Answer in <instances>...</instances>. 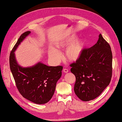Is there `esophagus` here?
Here are the masks:
<instances>
[{"label":"esophagus","instance_id":"obj_1","mask_svg":"<svg viewBox=\"0 0 122 122\" xmlns=\"http://www.w3.org/2000/svg\"><path fill=\"white\" fill-rule=\"evenodd\" d=\"M63 72H64V73H68L69 72V70H68V69L65 68V69H64V70H63Z\"/></svg>","mask_w":122,"mask_h":122}]
</instances>
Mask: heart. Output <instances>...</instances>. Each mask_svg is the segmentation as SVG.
Instances as JSON below:
<instances>
[{"label": "heart", "instance_id": "heart-1", "mask_svg": "<svg viewBox=\"0 0 122 122\" xmlns=\"http://www.w3.org/2000/svg\"><path fill=\"white\" fill-rule=\"evenodd\" d=\"M77 39V37L75 35H72L63 39L57 43L56 46L58 50L54 49L50 50L48 52L49 57L51 60L58 61H60L61 56L59 50H65L70 45L66 50L65 58L71 62H74L78 60L81 56L84 49L85 47V41L84 39H81L74 42Z\"/></svg>", "mask_w": 122, "mask_h": 122}]
</instances>
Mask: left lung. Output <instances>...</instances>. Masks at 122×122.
Returning a JSON list of instances; mask_svg holds the SVG:
<instances>
[{
  "mask_svg": "<svg viewBox=\"0 0 122 122\" xmlns=\"http://www.w3.org/2000/svg\"><path fill=\"white\" fill-rule=\"evenodd\" d=\"M112 60L110 45L100 34L97 43L84 48L79 59L70 65L76 77L74 91L79 98L90 101L102 93L111 80Z\"/></svg>",
  "mask_w": 122,
  "mask_h": 122,
  "instance_id": "obj_1",
  "label": "left lung"
}]
</instances>
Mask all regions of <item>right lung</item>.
Returning a JSON list of instances; mask_svg holds the SVG:
<instances>
[{
	"label": "right lung",
	"mask_w": 122,
	"mask_h": 122,
	"mask_svg": "<svg viewBox=\"0 0 122 122\" xmlns=\"http://www.w3.org/2000/svg\"><path fill=\"white\" fill-rule=\"evenodd\" d=\"M21 35L10 52V66L15 85L23 97L36 104H44L52 98L57 81L61 76L62 66H47L41 62L29 68H22L16 61L15 51L30 33Z\"/></svg>",
	"instance_id": "1"
}]
</instances>
